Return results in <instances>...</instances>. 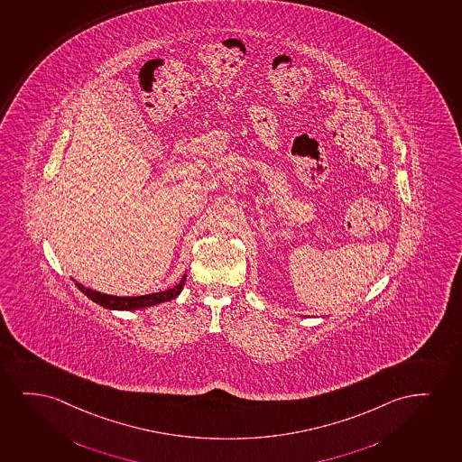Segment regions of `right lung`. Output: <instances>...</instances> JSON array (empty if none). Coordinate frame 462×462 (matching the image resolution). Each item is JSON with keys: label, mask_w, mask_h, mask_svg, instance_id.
<instances>
[{"label": "right lung", "mask_w": 462, "mask_h": 462, "mask_svg": "<svg viewBox=\"0 0 462 462\" xmlns=\"http://www.w3.org/2000/svg\"><path fill=\"white\" fill-rule=\"evenodd\" d=\"M75 281V279H72ZM186 274L181 276L180 282L169 290L158 291V293L144 294V296H113V294H105L84 287L83 283L75 281V285L79 287V291H83L89 300L97 302L98 306L109 309V310H138V309H145V307L156 306L162 302H168L177 298L183 290L185 285Z\"/></svg>", "instance_id": "right-lung-1"}]
</instances>
